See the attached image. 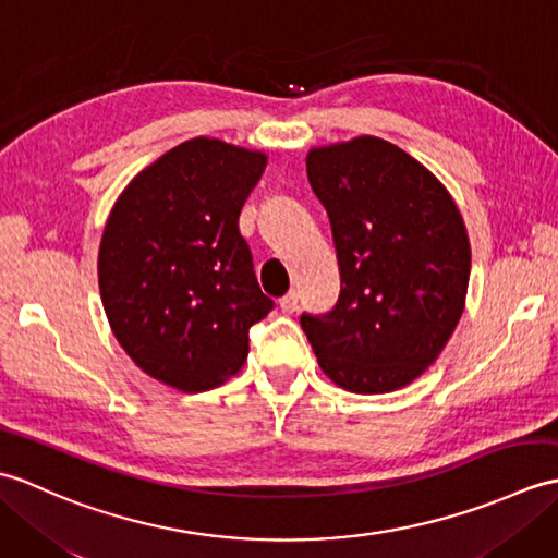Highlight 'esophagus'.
<instances>
[{
	"label": "esophagus",
	"mask_w": 558,
	"mask_h": 558,
	"mask_svg": "<svg viewBox=\"0 0 558 558\" xmlns=\"http://www.w3.org/2000/svg\"><path fill=\"white\" fill-rule=\"evenodd\" d=\"M298 302H300V292L298 290H290L286 298L280 300V310L286 314H292L294 310H298Z\"/></svg>",
	"instance_id": "obj_1"
}]
</instances>
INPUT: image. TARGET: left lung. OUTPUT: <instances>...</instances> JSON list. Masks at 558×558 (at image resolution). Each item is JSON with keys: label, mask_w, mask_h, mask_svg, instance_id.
Instances as JSON below:
<instances>
[{"label": "left lung", "mask_w": 558, "mask_h": 558, "mask_svg": "<svg viewBox=\"0 0 558 558\" xmlns=\"http://www.w3.org/2000/svg\"><path fill=\"white\" fill-rule=\"evenodd\" d=\"M306 177L328 213L340 298L302 314L322 369L352 393H390L444 350L465 304L470 242L453 198L376 136L314 148Z\"/></svg>", "instance_id": "8db88e82"}]
</instances>
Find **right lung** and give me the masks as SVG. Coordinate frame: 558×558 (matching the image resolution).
I'll use <instances>...</instances> for the list:
<instances>
[{
	"label": "right lung",
	"instance_id": "right-lung-1",
	"mask_svg": "<svg viewBox=\"0 0 558 558\" xmlns=\"http://www.w3.org/2000/svg\"><path fill=\"white\" fill-rule=\"evenodd\" d=\"M264 153L198 136L124 189L105 225L98 278L114 338L141 369L184 393L228 381L248 328L276 306L240 232Z\"/></svg>",
	"mask_w": 558,
	"mask_h": 558
}]
</instances>
